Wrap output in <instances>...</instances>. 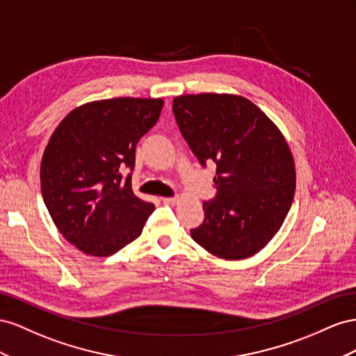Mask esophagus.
<instances>
[{
  "label": "esophagus",
  "mask_w": 356,
  "mask_h": 356,
  "mask_svg": "<svg viewBox=\"0 0 356 356\" xmlns=\"http://www.w3.org/2000/svg\"><path fill=\"white\" fill-rule=\"evenodd\" d=\"M179 201V198L177 197H164L162 198V202H164V204H176V202Z\"/></svg>",
  "instance_id": "34e87169"
}]
</instances>
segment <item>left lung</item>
I'll use <instances>...</instances> for the list:
<instances>
[{"label":"left lung","mask_w":356,"mask_h":356,"mask_svg":"<svg viewBox=\"0 0 356 356\" xmlns=\"http://www.w3.org/2000/svg\"><path fill=\"white\" fill-rule=\"evenodd\" d=\"M172 111L201 165L216 164V198L202 202L204 222L191 237L222 259L253 257L277 234L296 194V164L285 137L241 95H180Z\"/></svg>","instance_id":"left-lung-1"}]
</instances>
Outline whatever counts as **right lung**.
I'll use <instances>...</instances> for the list:
<instances>
[{
    "mask_svg": "<svg viewBox=\"0 0 356 356\" xmlns=\"http://www.w3.org/2000/svg\"><path fill=\"white\" fill-rule=\"evenodd\" d=\"M162 98H110L71 110L44 149L42 194L60 234L79 250L110 257L143 231L152 202L134 195L138 140L161 115Z\"/></svg>",
    "mask_w": 356,
    "mask_h": 356,
    "instance_id": "right-lung-1",
    "label": "right lung"
}]
</instances>
